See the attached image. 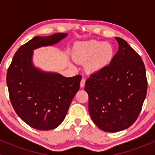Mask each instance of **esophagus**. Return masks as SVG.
Returning a JSON list of instances; mask_svg holds the SVG:
<instances>
[{"instance_id":"1","label":"esophagus","mask_w":155,"mask_h":155,"mask_svg":"<svg viewBox=\"0 0 155 155\" xmlns=\"http://www.w3.org/2000/svg\"><path fill=\"white\" fill-rule=\"evenodd\" d=\"M85 78H82V80H81V82H80V86H81V87H83L84 86H85Z\"/></svg>"}]
</instances>
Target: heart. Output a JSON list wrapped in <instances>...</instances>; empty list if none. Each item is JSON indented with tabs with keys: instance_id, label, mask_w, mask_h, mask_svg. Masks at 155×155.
<instances>
[{
	"instance_id": "1",
	"label": "heart",
	"mask_w": 155,
	"mask_h": 155,
	"mask_svg": "<svg viewBox=\"0 0 155 155\" xmlns=\"http://www.w3.org/2000/svg\"><path fill=\"white\" fill-rule=\"evenodd\" d=\"M73 54L77 61H88L87 68L90 71L98 72L110 64L115 55V48L108 42L90 40L76 43Z\"/></svg>"
}]
</instances>
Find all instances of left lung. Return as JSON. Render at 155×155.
Wrapping results in <instances>:
<instances>
[{"label": "left lung", "instance_id": "8db88e82", "mask_svg": "<svg viewBox=\"0 0 155 155\" xmlns=\"http://www.w3.org/2000/svg\"><path fill=\"white\" fill-rule=\"evenodd\" d=\"M118 50L109 66L90 76L85 90L93 122L105 132L130 127L137 119L147 92L145 68L140 56L124 40L115 37Z\"/></svg>", "mask_w": 155, "mask_h": 155}]
</instances>
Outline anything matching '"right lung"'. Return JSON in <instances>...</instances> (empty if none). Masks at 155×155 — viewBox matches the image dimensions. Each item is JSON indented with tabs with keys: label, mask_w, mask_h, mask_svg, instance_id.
Listing matches in <instances>:
<instances>
[{
	"label": "right lung",
	"mask_w": 155,
	"mask_h": 155,
	"mask_svg": "<svg viewBox=\"0 0 155 155\" xmlns=\"http://www.w3.org/2000/svg\"><path fill=\"white\" fill-rule=\"evenodd\" d=\"M68 35L36 36L17 50L7 70L12 107L24 122L35 129L48 130L60 125L79 89L80 75L65 77L55 72L43 71L33 63L34 50L57 44Z\"/></svg>",
	"instance_id": "add662e5"
}]
</instances>
